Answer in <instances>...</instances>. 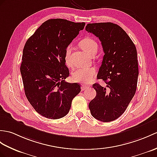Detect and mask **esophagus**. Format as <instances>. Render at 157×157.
I'll use <instances>...</instances> for the list:
<instances>
[{"instance_id":"obj_1","label":"esophagus","mask_w":157,"mask_h":157,"mask_svg":"<svg viewBox=\"0 0 157 157\" xmlns=\"http://www.w3.org/2000/svg\"><path fill=\"white\" fill-rule=\"evenodd\" d=\"M89 87V86H82V87H81V88H82V91H84V90H86V89H87Z\"/></svg>"}]
</instances>
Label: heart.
I'll list each match as a JSON object with an SVG mask.
<instances>
[{
    "label": "heart",
    "mask_w": 157,
    "mask_h": 157,
    "mask_svg": "<svg viewBox=\"0 0 157 157\" xmlns=\"http://www.w3.org/2000/svg\"><path fill=\"white\" fill-rule=\"evenodd\" d=\"M79 46L81 48L88 53L90 56H93L96 54L98 51V45L95 40L92 38L87 37L83 39L79 42ZM71 51V45H69L67 46L65 52V61L67 65H70V56ZM97 73V70L95 67H86L80 68L76 70L72 74L71 78L73 81L79 83H88L93 80Z\"/></svg>",
    "instance_id": "b5f03b06"
}]
</instances>
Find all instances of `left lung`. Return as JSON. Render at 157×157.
Masks as SVG:
<instances>
[{
  "mask_svg": "<svg viewBox=\"0 0 157 157\" xmlns=\"http://www.w3.org/2000/svg\"><path fill=\"white\" fill-rule=\"evenodd\" d=\"M86 30L99 38L104 56L97 75L106 87L96 83V96L90 101L91 114L101 122H111L121 116L135 94L138 66L137 52L128 34L112 23H89Z\"/></svg>",
  "mask_w": 157,
  "mask_h": 157,
  "instance_id": "8db88e82",
  "label": "left lung"
}]
</instances>
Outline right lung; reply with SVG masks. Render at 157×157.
<instances>
[{"label":"right lung","instance_id":"1","mask_svg":"<svg viewBox=\"0 0 157 157\" xmlns=\"http://www.w3.org/2000/svg\"><path fill=\"white\" fill-rule=\"evenodd\" d=\"M85 25L49 19L25 43L20 67L25 93L35 111L45 118L66 116L72 100L81 91L78 83L65 82L70 75L65 52Z\"/></svg>","mask_w":157,"mask_h":157}]
</instances>
